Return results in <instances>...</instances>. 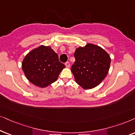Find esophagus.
I'll list each match as a JSON object with an SVG mask.
<instances>
[{
  "label": "esophagus",
  "mask_w": 135,
  "mask_h": 135,
  "mask_svg": "<svg viewBox=\"0 0 135 135\" xmlns=\"http://www.w3.org/2000/svg\"><path fill=\"white\" fill-rule=\"evenodd\" d=\"M70 65V63L69 62L65 63V66H66V68H69Z\"/></svg>",
  "instance_id": "obj_1"
}]
</instances>
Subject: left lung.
Returning <instances> with one entry per match:
<instances>
[{
  "label": "left lung",
  "instance_id": "8db88e82",
  "mask_svg": "<svg viewBox=\"0 0 135 135\" xmlns=\"http://www.w3.org/2000/svg\"><path fill=\"white\" fill-rule=\"evenodd\" d=\"M75 62L71 68L76 83L84 89L99 85L108 74L111 59L105 50L88 43L75 50Z\"/></svg>",
  "mask_w": 135,
  "mask_h": 135
}]
</instances>
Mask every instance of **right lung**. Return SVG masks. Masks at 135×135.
<instances>
[{
  "label": "right lung",
  "mask_w": 135,
  "mask_h": 135,
  "mask_svg": "<svg viewBox=\"0 0 135 135\" xmlns=\"http://www.w3.org/2000/svg\"><path fill=\"white\" fill-rule=\"evenodd\" d=\"M21 66L29 81L42 88L55 82L65 67L60 62L58 55L51 47L44 45L27 54Z\"/></svg>",
  "instance_id": "1"
}]
</instances>
